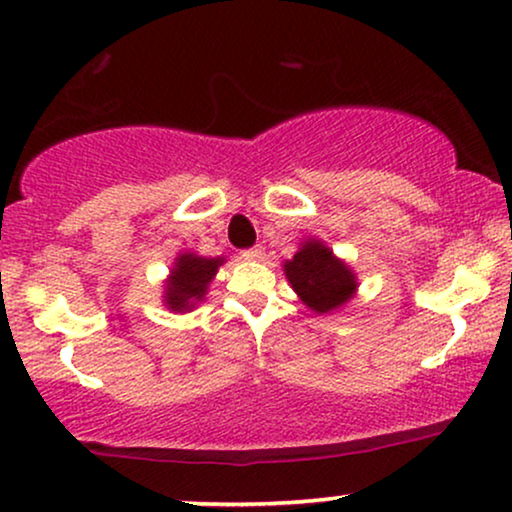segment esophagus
<instances>
[{
    "instance_id": "esophagus-1",
    "label": "esophagus",
    "mask_w": 512,
    "mask_h": 512,
    "mask_svg": "<svg viewBox=\"0 0 512 512\" xmlns=\"http://www.w3.org/2000/svg\"><path fill=\"white\" fill-rule=\"evenodd\" d=\"M262 255H264V248L262 245H252V248H245L243 252H241V257L243 260H262Z\"/></svg>"
}]
</instances>
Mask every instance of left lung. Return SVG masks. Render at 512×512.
<instances>
[{"instance_id": "1", "label": "left lung", "mask_w": 512, "mask_h": 512, "mask_svg": "<svg viewBox=\"0 0 512 512\" xmlns=\"http://www.w3.org/2000/svg\"><path fill=\"white\" fill-rule=\"evenodd\" d=\"M285 276L302 302L318 313L339 309L356 290L351 269L318 241H306L304 248L285 262Z\"/></svg>"}]
</instances>
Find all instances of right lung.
<instances>
[{
  "label": "right lung",
  "mask_w": 512,
  "mask_h": 512,
  "mask_svg": "<svg viewBox=\"0 0 512 512\" xmlns=\"http://www.w3.org/2000/svg\"><path fill=\"white\" fill-rule=\"evenodd\" d=\"M222 264V257L206 260L196 255H180L175 262L173 276H170L166 288V304L173 311L194 309L196 302H201L206 295L208 283L217 274V267Z\"/></svg>",
  "instance_id": "obj_1"
}]
</instances>
